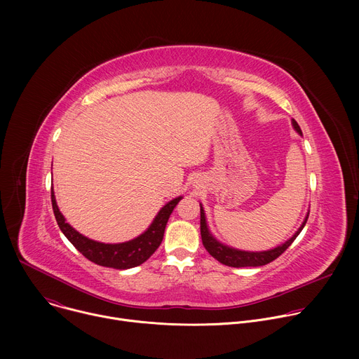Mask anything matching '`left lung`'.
Wrapping results in <instances>:
<instances>
[{"instance_id":"1","label":"left lung","mask_w":359,"mask_h":359,"mask_svg":"<svg viewBox=\"0 0 359 359\" xmlns=\"http://www.w3.org/2000/svg\"><path fill=\"white\" fill-rule=\"evenodd\" d=\"M292 126L294 129L301 133V129L298 126V123L292 119ZM310 215V213H309ZM309 215H306L304 223L301 224V227L298 229V231L284 244L269 250V251H259V252H252V251H241V250H236L227 245H223L222 243H219L212 233L209 231L208 223H206V216H204V210L200 206V234H201V241L203 245L206 247V250L210 252L212 257H215L217 262H220L224 266L229 267H259V266H266L271 262H274L276 259H278L280 255L292 244V241L297 238V236L301 233V230L304 229L306 220H309Z\"/></svg>"}]
</instances>
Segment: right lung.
<instances>
[{"label":"right lung","mask_w":359,"mask_h":359,"mask_svg":"<svg viewBox=\"0 0 359 359\" xmlns=\"http://www.w3.org/2000/svg\"><path fill=\"white\" fill-rule=\"evenodd\" d=\"M182 197H176L172 201H169L166 206L162 208V210L158 213V216L153 220L150 227L140 234L139 237L119 244H105L93 241L82 234H79L75 229H72L68 223H65L64 216L61 215L53 187H50V201H53V210L57 219V223L61 229V231L65 234V237L74 244V247L92 263L109 267L116 270H126L136 266H140L144 263L150 255L158 250L163 240L165 229L168 224V220L176 208V204L180 201Z\"/></svg>","instance_id":"add662e5"}]
</instances>
